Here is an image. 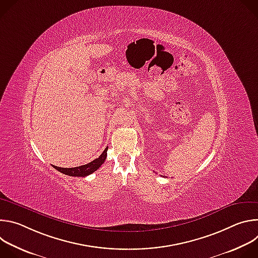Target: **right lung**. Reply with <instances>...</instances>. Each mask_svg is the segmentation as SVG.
Wrapping results in <instances>:
<instances>
[{
    "label": "right lung",
    "mask_w": 258,
    "mask_h": 258,
    "mask_svg": "<svg viewBox=\"0 0 258 258\" xmlns=\"http://www.w3.org/2000/svg\"><path fill=\"white\" fill-rule=\"evenodd\" d=\"M107 150H108V147L98 158H96L92 162L85 164V165H81L78 167H71V168H63V167H58L55 165H53V167L55 169H57L58 171H60L64 174L70 175V176H87V175L93 173L94 171H96L104 163V161L107 157Z\"/></svg>",
    "instance_id": "1"
}]
</instances>
